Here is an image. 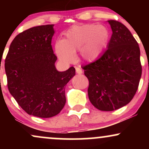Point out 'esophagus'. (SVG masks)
Wrapping results in <instances>:
<instances>
[{
	"instance_id": "34e87169",
	"label": "esophagus",
	"mask_w": 149,
	"mask_h": 149,
	"mask_svg": "<svg viewBox=\"0 0 149 149\" xmlns=\"http://www.w3.org/2000/svg\"><path fill=\"white\" fill-rule=\"evenodd\" d=\"M76 73H78V74H81V73H83V71H82V69H80V68H78V67H76Z\"/></svg>"
}]
</instances>
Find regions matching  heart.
I'll return each mask as SVG.
<instances>
[{
  "label": "heart",
  "instance_id": "1",
  "mask_svg": "<svg viewBox=\"0 0 149 149\" xmlns=\"http://www.w3.org/2000/svg\"><path fill=\"white\" fill-rule=\"evenodd\" d=\"M109 33L102 26L87 24L71 28L65 34V38L55 42L58 57L65 62L75 59V52L80 51L83 60L92 62L104 52L109 41Z\"/></svg>",
  "mask_w": 149,
  "mask_h": 149
}]
</instances>
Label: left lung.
Listing matches in <instances>:
<instances>
[{
	"label": "left lung",
	"mask_w": 149,
	"mask_h": 149,
	"mask_svg": "<svg viewBox=\"0 0 149 149\" xmlns=\"http://www.w3.org/2000/svg\"><path fill=\"white\" fill-rule=\"evenodd\" d=\"M108 22L113 33L107 49L83 69L89 80L90 102L99 110L111 111L132 100L142 70L139 45L131 32L120 22Z\"/></svg>",
	"instance_id": "8db88e82"
}]
</instances>
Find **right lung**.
I'll return each mask as SVG.
<instances>
[{
    "label": "right lung",
    "mask_w": 149,
    "mask_h": 149,
    "mask_svg": "<svg viewBox=\"0 0 149 149\" xmlns=\"http://www.w3.org/2000/svg\"><path fill=\"white\" fill-rule=\"evenodd\" d=\"M53 26H38L18 34L5 60L10 94L27 113L39 118L53 117L62 110L65 85L76 74L73 66L61 72L56 69Z\"/></svg>",
    "instance_id": "add662e5"
}]
</instances>
